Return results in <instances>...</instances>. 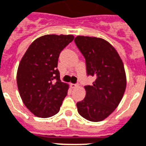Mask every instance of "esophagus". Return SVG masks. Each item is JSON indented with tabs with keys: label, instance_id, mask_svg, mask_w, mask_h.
Listing matches in <instances>:
<instances>
[{
	"label": "esophagus",
	"instance_id": "esophagus-1",
	"mask_svg": "<svg viewBox=\"0 0 146 146\" xmlns=\"http://www.w3.org/2000/svg\"><path fill=\"white\" fill-rule=\"evenodd\" d=\"M71 87H72V88H75L78 87V84H71Z\"/></svg>",
	"mask_w": 146,
	"mask_h": 146
}]
</instances>
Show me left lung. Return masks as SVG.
<instances>
[{
    "mask_svg": "<svg viewBox=\"0 0 146 146\" xmlns=\"http://www.w3.org/2000/svg\"><path fill=\"white\" fill-rule=\"evenodd\" d=\"M74 42L85 57L88 75L95 78L85 86V98L77 103L80 115L101 121L113 112L123 97L126 75L123 62L115 48L105 39L77 36Z\"/></svg>",
    "mask_w": 146,
    "mask_h": 146,
    "instance_id": "obj_1",
    "label": "left lung"
}]
</instances>
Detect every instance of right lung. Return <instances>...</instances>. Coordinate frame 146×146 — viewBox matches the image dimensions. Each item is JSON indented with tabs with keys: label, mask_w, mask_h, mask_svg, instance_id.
<instances>
[{
	"label": "right lung",
	"mask_w": 146,
	"mask_h": 146,
	"mask_svg": "<svg viewBox=\"0 0 146 146\" xmlns=\"http://www.w3.org/2000/svg\"><path fill=\"white\" fill-rule=\"evenodd\" d=\"M74 38L72 35L41 36L31 44L20 61L17 72L20 96L37 117L56 115L66 97L69 86L60 80L58 60Z\"/></svg>",
	"instance_id": "obj_1"
}]
</instances>
